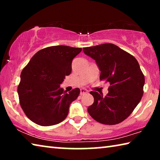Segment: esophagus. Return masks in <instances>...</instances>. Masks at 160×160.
Here are the masks:
<instances>
[{
	"label": "esophagus",
	"instance_id": "1",
	"mask_svg": "<svg viewBox=\"0 0 160 160\" xmlns=\"http://www.w3.org/2000/svg\"><path fill=\"white\" fill-rule=\"evenodd\" d=\"M88 92V90H86V89H84V88L80 89V94H81V95H82V94H86Z\"/></svg>",
	"mask_w": 160,
	"mask_h": 160
}]
</instances>
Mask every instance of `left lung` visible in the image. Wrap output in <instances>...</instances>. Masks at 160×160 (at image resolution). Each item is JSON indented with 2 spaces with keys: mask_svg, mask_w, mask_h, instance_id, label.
Listing matches in <instances>:
<instances>
[{
  "mask_svg": "<svg viewBox=\"0 0 160 160\" xmlns=\"http://www.w3.org/2000/svg\"><path fill=\"white\" fill-rule=\"evenodd\" d=\"M86 55L95 60L101 71L99 79L110 84L109 92H90L94 103L89 114L97 122L115 125L133 112L143 94L145 77L133 56L113 44L83 48Z\"/></svg>",
  "mask_w": 160,
  "mask_h": 160,
  "instance_id": "1",
  "label": "left lung"
}]
</instances>
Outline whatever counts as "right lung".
Wrapping results in <instances>:
<instances>
[{"instance_id": "obj_1", "label": "right lung", "mask_w": 160, "mask_h": 160, "mask_svg": "<svg viewBox=\"0 0 160 160\" xmlns=\"http://www.w3.org/2000/svg\"><path fill=\"white\" fill-rule=\"evenodd\" d=\"M82 48L53 46L32 56L20 75L18 93L25 115L42 126L56 125L68 113L70 104L80 92L75 88L67 93L60 85L72 70V61Z\"/></svg>"}]
</instances>
